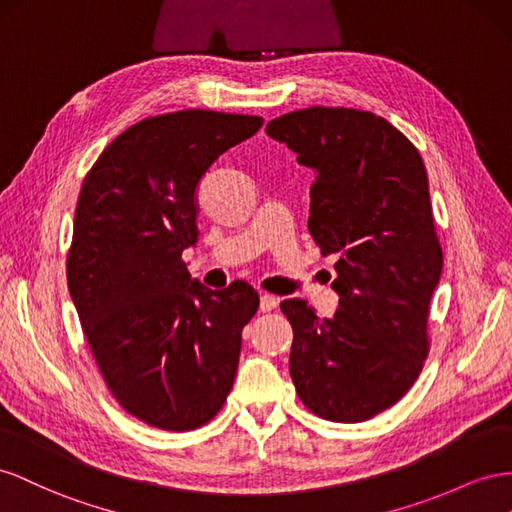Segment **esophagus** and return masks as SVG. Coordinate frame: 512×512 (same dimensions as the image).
Masks as SVG:
<instances>
[{
	"instance_id": "34e87169",
	"label": "esophagus",
	"mask_w": 512,
	"mask_h": 512,
	"mask_svg": "<svg viewBox=\"0 0 512 512\" xmlns=\"http://www.w3.org/2000/svg\"><path fill=\"white\" fill-rule=\"evenodd\" d=\"M276 306H279V298L272 296V294H261V300H259L261 313H270V311L276 309Z\"/></svg>"
}]
</instances>
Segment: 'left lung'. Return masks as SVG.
Segmentation results:
<instances>
[{
	"mask_svg": "<svg viewBox=\"0 0 512 512\" xmlns=\"http://www.w3.org/2000/svg\"><path fill=\"white\" fill-rule=\"evenodd\" d=\"M266 133L313 167L309 231L337 257L339 309L306 300L281 311L294 328L289 373L300 401L332 422H362L414 386L429 356V304L442 274L429 180L416 145L379 115L309 107Z\"/></svg>",
	"mask_w": 512,
	"mask_h": 512,
	"instance_id": "8db88e82",
	"label": "left lung"
}]
</instances>
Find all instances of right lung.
I'll list each match as a JSON object with an SVG mask.
<instances>
[{
    "label": "right lung",
    "instance_id": "add662e5",
    "mask_svg": "<svg viewBox=\"0 0 512 512\" xmlns=\"http://www.w3.org/2000/svg\"><path fill=\"white\" fill-rule=\"evenodd\" d=\"M261 124L203 109L152 115L115 137L83 180L68 289L107 388L150 427H203L236 379L257 291L203 287L182 253L199 240L201 178Z\"/></svg>",
    "mask_w": 512,
    "mask_h": 512
}]
</instances>
